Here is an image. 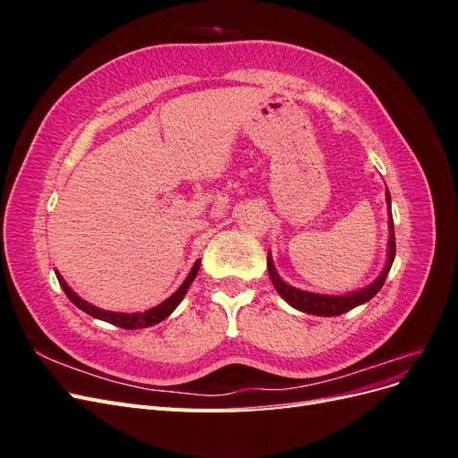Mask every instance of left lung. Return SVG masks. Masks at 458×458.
Listing matches in <instances>:
<instances>
[{
	"mask_svg": "<svg viewBox=\"0 0 458 458\" xmlns=\"http://www.w3.org/2000/svg\"><path fill=\"white\" fill-rule=\"evenodd\" d=\"M386 202H387V212H390V217H387V229H390V241H387V259L386 266L382 269V273L378 275V279L370 283L365 288H359L355 293H348V294H315V293H308V290H301L296 286H290L288 283H284L281 279V275L276 273L275 263H273V256L271 252H267V271L271 276V283L275 286L276 293L281 294V298L284 301H288L290 306L298 311L303 313H311V315H318V317H335V315H342L345 311H350L361 303L369 301L370 298H374L378 294V290L384 286V281L387 273L392 269V263L395 258V233H394V217H392V199L390 192L386 189Z\"/></svg>",
	"mask_w": 458,
	"mask_h": 458,
	"instance_id": "1",
	"label": "left lung"
}]
</instances>
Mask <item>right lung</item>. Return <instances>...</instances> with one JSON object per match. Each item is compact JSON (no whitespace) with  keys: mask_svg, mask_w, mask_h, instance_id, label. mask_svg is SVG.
Masks as SVG:
<instances>
[{"mask_svg":"<svg viewBox=\"0 0 458 458\" xmlns=\"http://www.w3.org/2000/svg\"><path fill=\"white\" fill-rule=\"evenodd\" d=\"M199 269H200V259L195 261V266H192V269H191V273L187 275V279L183 281V284L179 286L168 300H164L162 303H158L157 308L147 310V311H143V313H118V311H106V310H101V308H95V306H91L89 301L81 300V298L74 293V290L66 284V281L63 279L59 271H55V275H57L59 284L63 286L64 294L68 296V300H71V301L74 303L76 308H80L81 311H86L88 315H91V317H95V318H101V321H106V323H110V325H116V327L128 328V330H135V328L152 327V325H157V323L164 321L165 317H170V315L174 313V310H175V308L179 306V303H182V300L185 298L187 290H189L191 283L195 281V276H197Z\"/></svg>","mask_w":458,"mask_h":458,"instance_id":"1","label":"right lung"}]
</instances>
